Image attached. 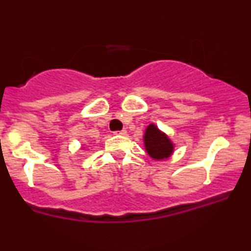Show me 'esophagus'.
Wrapping results in <instances>:
<instances>
[{"label": "esophagus", "mask_w": 251, "mask_h": 251, "mask_svg": "<svg viewBox=\"0 0 251 251\" xmlns=\"http://www.w3.org/2000/svg\"><path fill=\"white\" fill-rule=\"evenodd\" d=\"M114 133L120 134V135H126L127 134V131H126V129H122V131H117V132H114Z\"/></svg>", "instance_id": "1"}]
</instances>
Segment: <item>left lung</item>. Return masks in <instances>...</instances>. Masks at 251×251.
Wrapping results in <instances>:
<instances>
[{"instance_id": "8db88e82", "label": "left lung", "mask_w": 251, "mask_h": 251, "mask_svg": "<svg viewBox=\"0 0 251 251\" xmlns=\"http://www.w3.org/2000/svg\"><path fill=\"white\" fill-rule=\"evenodd\" d=\"M146 153L153 160L169 159L175 152V144L165 132L151 123L146 127L143 137Z\"/></svg>"}]
</instances>
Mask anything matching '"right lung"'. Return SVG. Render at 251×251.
Here are the masks:
<instances>
[{
  "instance_id": "right-lung-1",
  "label": "right lung",
  "mask_w": 251,
  "mask_h": 251,
  "mask_svg": "<svg viewBox=\"0 0 251 251\" xmlns=\"http://www.w3.org/2000/svg\"><path fill=\"white\" fill-rule=\"evenodd\" d=\"M83 149H85V146H83V145H82V146H81V150H83Z\"/></svg>"
}]
</instances>
